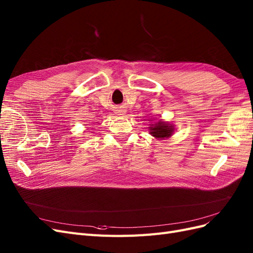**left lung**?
<instances>
[{
	"instance_id": "1",
	"label": "left lung",
	"mask_w": 253,
	"mask_h": 253,
	"mask_svg": "<svg viewBox=\"0 0 253 253\" xmlns=\"http://www.w3.org/2000/svg\"><path fill=\"white\" fill-rule=\"evenodd\" d=\"M151 124L149 125V133L155 137L156 139H166L170 138V137L174 134L175 127L172 124L165 120H159L156 122H153V120H149Z\"/></svg>"
}]
</instances>
